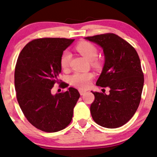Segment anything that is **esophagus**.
Masks as SVG:
<instances>
[{
	"label": "esophagus",
	"instance_id": "obj_1",
	"mask_svg": "<svg viewBox=\"0 0 157 157\" xmlns=\"http://www.w3.org/2000/svg\"><path fill=\"white\" fill-rule=\"evenodd\" d=\"M79 92H80V94L81 95H83L85 93H86V91L82 90H79Z\"/></svg>",
	"mask_w": 157,
	"mask_h": 157
}]
</instances>
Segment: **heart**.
Segmentation results:
<instances>
[{
  "mask_svg": "<svg viewBox=\"0 0 157 157\" xmlns=\"http://www.w3.org/2000/svg\"><path fill=\"white\" fill-rule=\"evenodd\" d=\"M76 49L89 61H93V64L97 65L98 62L95 61L98 57V48L93 44L90 42H82L76 46ZM71 57L70 52L65 51L60 58V64L63 69H67L70 65ZM93 78V75L90 72H75L70 77V83L73 86L80 89H87L90 85Z\"/></svg>",
  "mask_w": 157,
  "mask_h": 157,
  "instance_id": "obj_1",
  "label": "heart"
}]
</instances>
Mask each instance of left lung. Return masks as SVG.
<instances>
[{
    "label": "left lung",
    "instance_id": "8db88e82",
    "mask_svg": "<svg viewBox=\"0 0 157 157\" xmlns=\"http://www.w3.org/2000/svg\"><path fill=\"white\" fill-rule=\"evenodd\" d=\"M85 39L103 48L105 64L96 85L110 89L109 95L91 91L95 95L91 116L100 126L118 128L132 118L141 101L144 78L139 57L130 44L115 33Z\"/></svg>",
    "mask_w": 157,
    "mask_h": 157
}]
</instances>
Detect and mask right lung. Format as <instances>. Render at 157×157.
<instances>
[{"instance_id":"right-lung-1","label":"right lung","mask_w":157,"mask_h":157,"mask_svg":"<svg viewBox=\"0 0 157 157\" xmlns=\"http://www.w3.org/2000/svg\"><path fill=\"white\" fill-rule=\"evenodd\" d=\"M75 39L41 38L29 42L19 54L15 67L16 98L23 113L31 124L44 132H57L72 121L80 93L70 87L52 95L55 83L62 88L67 84L58 80L63 52Z\"/></svg>"}]
</instances>
